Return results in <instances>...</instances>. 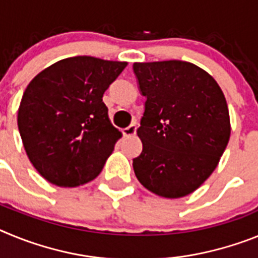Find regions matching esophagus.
<instances>
[{
	"label": "esophagus",
	"instance_id": "34e87169",
	"mask_svg": "<svg viewBox=\"0 0 258 258\" xmlns=\"http://www.w3.org/2000/svg\"><path fill=\"white\" fill-rule=\"evenodd\" d=\"M136 132H137V126L133 124V125H131V126L125 127L124 131H122V134H124L125 137H132L136 134Z\"/></svg>",
	"mask_w": 258,
	"mask_h": 258
}]
</instances>
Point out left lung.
I'll return each instance as SVG.
<instances>
[{
  "mask_svg": "<svg viewBox=\"0 0 258 258\" xmlns=\"http://www.w3.org/2000/svg\"><path fill=\"white\" fill-rule=\"evenodd\" d=\"M147 98L133 159L138 181L168 199L199 188L220 163L231 133L226 98L203 68L183 60L134 63Z\"/></svg>",
  "mask_w": 258,
  "mask_h": 258,
  "instance_id": "obj_1",
  "label": "left lung"
}]
</instances>
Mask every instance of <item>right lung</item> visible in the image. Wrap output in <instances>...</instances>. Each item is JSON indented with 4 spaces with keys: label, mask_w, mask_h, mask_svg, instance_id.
Masks as SVG:
<instances>
[{
    "label": "right lung",
    "mask_w": 258,
    "mask_h": 258,
    "mask_svg": "<svg viewBox=\"0 0 258 258\" xmlns=\"http://www.w3.org/2000/svg\"><path fill=\"white\" fill-rule=\"evenodd\" d=\"M126 66L72 56L42 70L28 84L18 127L29 161L47 182L77 187L102 172L122 137L102 98Z\"/></svg>",
    "instance_id": "1"
}]
</instances>
